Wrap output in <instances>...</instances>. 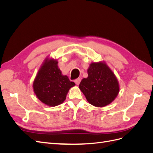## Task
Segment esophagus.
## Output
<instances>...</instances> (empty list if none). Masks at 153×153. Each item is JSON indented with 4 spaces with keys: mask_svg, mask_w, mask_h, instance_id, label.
Instances as JSON below:
<instances>
[{
    "mask_svg": "<svg viewBox=\"0 0 153 153\" xmlns=\"http://www.w3.org/2000/svg\"><path fill=\"white\" fill-rule=\"evenodd\" d=\"M80 81H81L80 78H77V79L75 80V83L76 85H79L80 83Z\"/></svg>",
    "mask_w": 153,
    "mask_h": 153,
    "instance_id": "1",
    "label": "esophagus"
}]
</instances>
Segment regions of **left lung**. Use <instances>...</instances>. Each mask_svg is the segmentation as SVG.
I'll return each mask as SVG.
<instances>
[{
    "label": "left lung",
    "instance_id": "obj_1",
    "mask_svg": "<svg viewBox=\"0 0 153 153\" xmlns=\"http://www.w3.org/2000/svg\"><path fill=\"white\" fill-rule=\"evenodd\" d=\"M88 76L83 78L79 88L88 102L97 107L111 103L119 92V82L105 62H92L87 69Z\"/></svg>",
    "mask_w": 153,
    "mask_h": 153
}]
</instances>
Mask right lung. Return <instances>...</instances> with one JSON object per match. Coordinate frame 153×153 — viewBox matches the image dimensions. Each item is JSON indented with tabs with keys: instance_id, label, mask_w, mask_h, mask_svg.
Segmentation results:
<instances>
[{
	"instance_id": "obj_1",
	"label": "right lung",
	"mask_w": 153,
	"mask_h": 153,
	"mask_svg": "<svg viewBox=\"0 0 153 153\" xmlns=\"http://www.w3.org/2000/svg\"><path fill=\"white\" fill-rule=\"evenodd\" d=\"M75 84L62 75L58 68V61L46 59L33 82L35 94L41 102L50 106L62 103L71 87Z\"/></svg>"
}]
</instances>
